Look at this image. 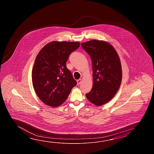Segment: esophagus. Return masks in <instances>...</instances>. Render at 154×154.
<instances>
[{"label":"esophagus","instance_id":"1","mask_svg":"<svg viewBox=\"0 0 154 154\" xmlns=\"http://www.w3.org/2000/svg\"><path fill=\"white\" fill-rule=\"evenodd\" d=\"M82 80L81 79H78V80H77V84L78 85H80V84H81V82H82Z\"/></svg>","mask_w":154,"mask_h":154}]
</instances>
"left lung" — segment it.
<instances>
[{
	"label": "left lung",
	"mask_w": 154,
	"mask_h": 154,
	"mask_svg": "<svg viewBox=\"0 0 154 154\" xmlns=\"http://www.w3.org/2000/svg\"><path fill=\"white\" fill-rule=\"evenodd\" d=\"M82 47L92 64V88L86 96L94 105H104L115 96L121 84L119 57L113 47L103 41L94 39L82 43Z\"/></svg>",
	"instance_id": "1"
}]
</instances>
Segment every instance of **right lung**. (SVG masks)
I'll return each instance as SVG.
<instances>
[{
	"instance_id": "obj_1",
	"label": "right lung",
	"mask_w": 154,
	"mask_h": 154,
	"mask_svg": "<svg viewBox=\"0 0 154 154\" xmlns=\"http://www.w3.org/2000/svg\"><path fill=\"white\" fill-rule=\"evenodd\" d=\"M80 45L78 42L53 41L44 46L36 57L32 72L33 86L46 105L53 107L62 105L76 85L66 62Z\"/></svg>"
}]
</instances>
